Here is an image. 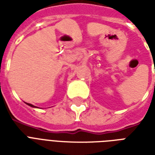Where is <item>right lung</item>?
I'll return each mask as SVG.
<instances>
[{
	"label": "right lung",
	"mask_w": 155,
	"mask_h": 155,
	"mask_svg": "<svg viewBox=\"0 0 155 155\" xmlns=\"http://www.w3.org/2000/svg\"><path fill=\"white\" fill-rule=\"evenodd\" d=\"M27 104H28V105H30V106H31V107H35V106H34V105L31 104H28V103H27Z\"/></svg>",
	"instance_id": "obj_1"
}]
</instances>
